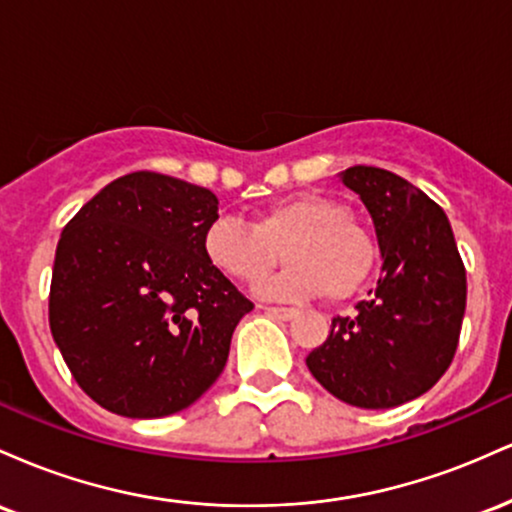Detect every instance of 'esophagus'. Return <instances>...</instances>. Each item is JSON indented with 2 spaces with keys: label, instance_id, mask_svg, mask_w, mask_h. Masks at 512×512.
Listing matches in <instances>:
<instances>
[{
  "label": "esophagus",
  "instance_id": "obj_1",
  "mask_svg": "<svg viewBox=\"0 0 512 512\" xmlns=\"http://www.w3.org/2000/svg\"><path fill=\"white\" fill-rule=\"evenodd\" d=\"M264 313L267 315H272V317H279V320H293V317L298 315V310H293V308H264Z\"/></svg>",
  "mask_w": 512,
  "mask_h": 512
}]
</instances>
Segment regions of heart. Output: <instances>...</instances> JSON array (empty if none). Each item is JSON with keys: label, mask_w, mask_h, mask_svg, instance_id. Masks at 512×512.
Segmentation results:
<instances>
[{"label": "heart", "mask_w": 512, "mask_h": 512, "mask_svg": "<svg viewBox=\"0 0 512 512\" xmlns=\"http://www.w3.org/2000/svg\"><path fill=\"white\" fill-rule=\"evenodd\" d=\"M209 264L228 279L255 284L278 261L290 267L255 286L267 301L301 303L317 296H354L373 272L375 240L349 216V207L327 195L301 192L257 209L252 223L219 216L202 238Z\"/></svg>", "instance_id": "obj_1"}]
</instances>
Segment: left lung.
I'll return each instance as SVG.
<instances>
[{
	"instance_id": "8db88e82",
	"label": "left lung",
	"mask_w": 512,
	"mask_h": 512,
	"mask_svg": "<svg viewBox=\"0 0 512 512\" xmlns=\"http://www.w3.org/2000/svg\"><path fill=\"white\" fill-rule=\"evenodd\" d=\"M375 223L383 276L334 317L327 342L305 358L315 380L351 407L390 409L421 397L448 370L460 342L467 274L445 211L390 170L342 173Z\"/></svg>"
}]
</instances>
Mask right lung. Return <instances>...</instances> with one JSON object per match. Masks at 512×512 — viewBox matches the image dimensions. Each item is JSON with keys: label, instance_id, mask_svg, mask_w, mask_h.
Returning <instances> with one entry per match:
<instances>
[{"label": "right lung", "instance_id": "obj_1", "mask_svg": "<svg viewBox=\"0 0 512 512\" xmlns=\"http://www.w3.org/2000/svg\"><path fill=\"white\" fill-rule=\"evenodd\" d=\"M219 199L137 170L105 185L64 226L50 284V332L81 390L129 419L197 402L255 305L204 255Z\"/></svg>", "mask_w": 512, "mask_h": 512}]
</instances>
